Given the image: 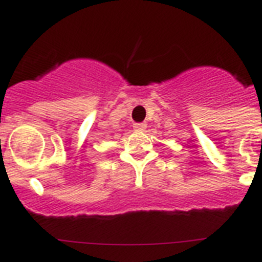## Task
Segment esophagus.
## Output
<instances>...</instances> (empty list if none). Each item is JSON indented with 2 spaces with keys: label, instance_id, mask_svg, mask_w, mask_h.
Returning <instances> with one entry per match:
<instances>
[{
  "label": "esophagus",
  "instance_id": "34e87169",
  "mask_svg": "<svg viewBox=\"0 0 262 262\" xmlns=\"http://www.w3.org/2000/svg\"><path fill=\"white\" fill-rule=\"evenodd\" d=\"M133 128H134V130L142 132L146 129V124L145 123H136V124H133Z\"/></svg>",
  "mask_w": 262,
  "mask_h": 262
}]
</instances>
